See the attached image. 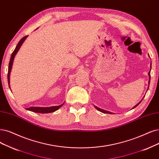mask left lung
Wrapping results in <instances>:
<instances>
[{"instance_id":"8db88e82","label":"left lung","mask_w":159,"mask_h":159,"mask_svg":"<svg viewBox=\"0 0 159 159\" xmlns=\"http://www.w3.org/2000/svg\"><path fill=\"white\" fill-rule=\"evenodd\" d=\"M149 83H150V79H151V75H150V71L149 72ZM142 101H140L137 105H136V106H134L132 109H134V108H135L136 107H137L138 105L142 102ZM96 107V109H98V111H101V112H102V113H109V114H112V113H111V112H109V111H105V110H103V109H100V108H99V107Z\"/></svg>"}]
</instances>
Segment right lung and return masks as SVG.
<instances>
[{"instance_id":"add662e5","label":"right lung","mask_w":159,"mask_h":159,"mask_svg":"<svg viewBox=\"0 0 159 159\" xmlns=\"http://www.w3.org/2000/svg\"><path fill=\"white\" fill-rule=\"evenodd\" d=\"M27 37V36H25L24 37H23L20 41L18 44L16 46L15 50H14V52H12V54L11 55V57L10 60V62H9V66H8V85L10 86V72H11V67H12V64H13V61H14V58L16 54V53L17 52V51L19 50L20 48L21 47V44H23V43L24 42L25 40L26 39V38ZM63 105L61 104L60 105H58V106H53V107H29L27 109H26L27 110L29 111H33V112L35 113H52L54 111H57L58 109H60L62 105Z\"/></svg>"}]
</instances>
